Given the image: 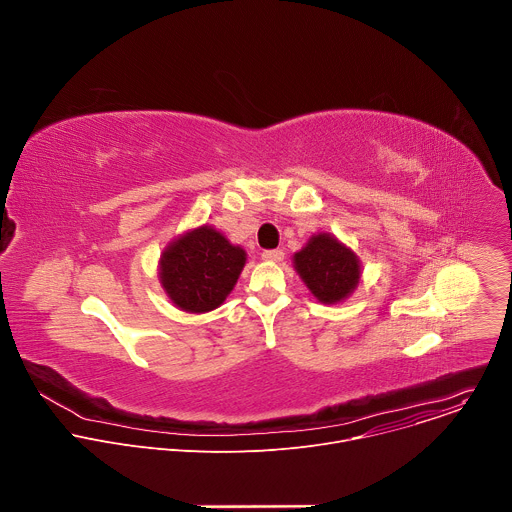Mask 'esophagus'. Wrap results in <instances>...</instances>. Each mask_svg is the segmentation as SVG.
<instances>
[{
  "label": "esophagus",
  "instance_id": "esophagus-1",
  "mask_svg": "<svg viewBox=\"0 0 512 512\" xmlns=\"http://www.w3.org/2000/svg\"><path fill=\"white\" fill-rule=\"evenodd\" d=\"M261 259L263 261H271V263H277L283 259V251L281 249H271V251H263L261 253Z\"/></svg>",
  "mask_w": 512,
  "mask_h": 512
}]
</instances>
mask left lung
Wrapping results in <instances>:
<instances>
[{"label": "left lung", "mask_w": 512, "mask_h": 512, "mask_svg": "<svg viewBox=\"0 0 512 512\" xmlns=\"http://www.w3.org/2000/svg\"><path fill=\"white\" fill-rule=\"evenodd\" d=\"M294 267L302 281L322 304L346 300L360 281V261L352 249L330 233L314 235L294 255Z\"/></svg>", "instance_id": "left-lung-1"}]
</instances>
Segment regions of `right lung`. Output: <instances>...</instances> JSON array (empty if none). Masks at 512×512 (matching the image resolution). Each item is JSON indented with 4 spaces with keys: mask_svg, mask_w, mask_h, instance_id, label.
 <instances>
[{
    "mask_svg": "<svg viewBox=\"0 0 512 512\" xmlns=\"http://www.w3.org/2000/svg\"><path fill=\"white\" fill-rule=\"evenodd\" d=\"M247 261L245 249L202 225L174 239L160 257V281L176 308L204 314L221 306Z\"/></svg>",
    "mask_w": 512,
    "mask_h": 512,
    "instance_id": "add662e5",
    "label": "right lung"
}]
</instances>
